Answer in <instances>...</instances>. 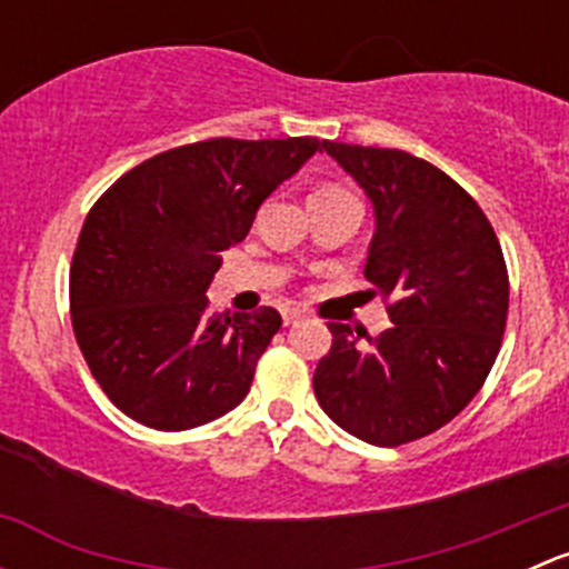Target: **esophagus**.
<instances>
[{
    "instance_id": "1",
    "label": "esophagus",
    "mask_w": 569,
    "mask_h": 569,
    "mask_svg": "<svg viewBox=\"0 0 569 569\" xmlns=\"http://www.w3.org/2000/svg\"><path fill=\"white\" fill-rule=\"evenodd\" d=\"M300 319H306V311H300V308H283V325H297Z\"/></svg>"
}]
</instances>
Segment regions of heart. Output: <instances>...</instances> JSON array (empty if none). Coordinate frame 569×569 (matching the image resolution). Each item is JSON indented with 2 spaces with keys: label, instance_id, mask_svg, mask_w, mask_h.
I'll return each instance as SVG.
<instances>
[{
  "label": "heart",
  "instance_id": "heart-1",
  "mask_svg": "<svg viewBox=\"0 0 569 569\" xmlns=\"http://www.w3.org/2000/svg\"><path fill=\"white\" fill-rule=\"evenodd\" d=\"M313 194H317V198H332V194H352V192H349V189H343V187H338V183H325V187H319ZM313 194H311V198H313Z\"/></svg>",
  "mask_w": 569,
  "mask_h": 569
}]
</instances>
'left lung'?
<instances>
[{
  "mask_svg": "<svg viewBox=\"0 0 569 569\" xmlns=\"http://www.w3.org/2000/svg\"><path fill=\"white\" fill-rule=\"evenodd\" d=\"M321 146L375 203L366 278L393 325L371 338L327 321L313 391L338 427L393 449L446 427L485 386L507 330V261L479 203L427 159Z\"/></svg>",
  "mask_w": 569,
  "mask_h": 569,
  "instance_id": "obj_1",
  "label": "left lung"
}]
</instances>
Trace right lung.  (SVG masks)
<instances>
[{
    "label": "right lung",
    "instance_id": "add662e5",
    "mask_svg": "<svg viewBox=\"0 0 569 569\" xmlns=\"http://www.w3.org/2000/svg\"><path fill=\"white\" fill-rule=\"evenodd\" d=\"M319 148L317 137L189 142L96 200L71 261V325L118 410L178 432L248 396L280 313H209L206 289L220 252L248 237L258 206Z\"/></svg>",
    "mask_w": 569,
    "mask_h": 569
}]
</instances>
